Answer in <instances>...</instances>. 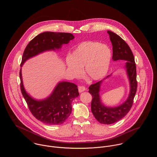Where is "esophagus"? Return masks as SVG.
<instances>
[{
	"label": "esophagus",
	"mask_w": 157,
	"mask_h": 157,
	"mask_svg": "<svg viewBox=\"0 0 157 157\" xmlns=\"http://www.w3.org/2000/svg\"><path fill=\"white\" fill-rule=\"evenodd\" d=\"M86 90V88L85 87H84V86H79L78 87V92L80 93H81V92H83V91H85Z\"/></svg>",
	"instance_id": "esophagus-1"
}]
</instances>
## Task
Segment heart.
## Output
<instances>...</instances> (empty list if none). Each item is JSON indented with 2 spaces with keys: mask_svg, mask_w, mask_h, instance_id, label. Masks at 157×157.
Returning <instances> with one entry per match:
<instances>
[{
  "mask_svg": "<svg viewBox=\"0 0 157 157\" xmlns=\"http://www.w3.org/2000/svg\"><path fill=\"white\" fill-rule=\"evenodd\" d=\"M112 57V52L108 45L94 41L80 43L66 60L67 70L75 78L82 76V67L92 80H98L107 74Z\"/></svg>",
  "mask_w": 157,
  "mask_h": 157,
  "instance_id": "b5f03b06",
  "label": "heart"
}]
</instances>
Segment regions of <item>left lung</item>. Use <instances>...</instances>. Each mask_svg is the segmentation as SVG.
<instances>
[{
	"label": "left lung",
	"instance_id": "1",
	"mask_svg": "<svg viewBox=\"0 0 157 157\" xmlns=\"http://www.w3.org/2000/svg\"><path fill=\"white\" fill-rule=\"evenodd\" d=\"M110 40L112 43V60L117 61L119 60H125L124 69L129 80L130 85L129 94L126 100L121 105L109 107L105 106L101 101L100 91V87L105 79L109 78L108 75L106 78L91 85L89 87V92L92 95L91 111L97 120L105 124H111L123 118L130 111L134 98L137 88L136 65L133 53L130 47L119 36L112 31H108Z\"/></svg>",
	"mask_w": 157,
	"mask_h": 157
}]
</instances>
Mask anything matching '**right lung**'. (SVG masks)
<instances>
[{
  "instance_id": "obj_1",
  "label": "right lung",
  "mask_w": 157,
  "mask_h": 157,
  "mask_svg": "<svg viewBox=\"0 0 157 157\" xmlns=\"http://www.w3.org/2000/svg\"><path fill=\"white\" fill-rule=\"evenodd\" d=\"M74 36L67 33L45 32L36 36L26 46L21 67L25 62L41 53L56 51L67 44ZM21 90L28 108L38 120L49 125H59L67 121L72 111V102L79 95L77 86L67 82H60L52 93L42 100L33 98L24 88L22 69L20 70Z\"/></svg>"
}]
</instances>
